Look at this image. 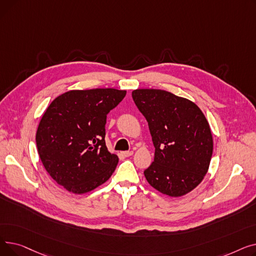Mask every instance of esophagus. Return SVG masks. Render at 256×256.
<instances>
[{
    "instance_id": "1",
    "label": "esophagus",
    "mask_w": 256,
    "mask_h": 256,
    "mask_svg": "<svg viewBox=\"0 0 256 256\" xmlns=\"http://www.w3.org/2000/svg\"><path fill=\"white\" fill-rule=\"evenodd\" d=\"M122 154V156H126V158H128V156H132V152H121Z\"/></svg>"
}]
</instances>
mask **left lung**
<instances>
[{
	"label": "left lung",
	"instance_id": "obj_1",
	"mask_svg": "<svg viewBox=\"0 0 256 256\" xmlns=\"http://www.w3.org/2000/svg\"><path fill=\"white\" fill-rule=\"evenodd\" d=\"M132 96L148 122L154 158L144 171L162 194L180 197L204 180L212 154L208 120L192 100L160 89H136Z\"/></svg>",
	"mask_w": 256,
	"mask_h": 256
}]
</instances>
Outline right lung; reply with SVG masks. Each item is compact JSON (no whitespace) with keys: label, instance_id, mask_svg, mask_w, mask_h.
I'll use <instances>...</instances> for the list:
<instances>
[{"label":"right lung","instance_id":"add662e5","mask_svg":"<svg viewBox=\"0 0 256 256\" xmlns=\"http://www.w3.org/2000/svg\"><path fill=\"white\" fill-rule=\"evenodd\" d=\"M126 90H70L54 100L36 132L40 160L66 191L85 194L111 178L118 156L104 141L106 115L124 100Z\"/></svg>","mask_w":256,"mask_h":256}]
</instances>
